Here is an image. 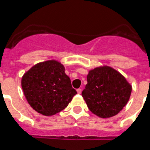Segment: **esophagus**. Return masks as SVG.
Returning <instances> with one entry per match:
<instances>
[{"mask_svg":"<svg viewBox=\"0 0 150 150\" xmlns=\"http://www.w3.org/2000/svg\"><path fill=\"white\" fill-rule=\"evenodd\" d=\"M81 91H82V90L81 89V88H79V89H77V92H78V93H81Z\"/></svg>","mask_w":150,"mask_h":150,"instance_id":"1","label":"esophagus"}]
</instances>
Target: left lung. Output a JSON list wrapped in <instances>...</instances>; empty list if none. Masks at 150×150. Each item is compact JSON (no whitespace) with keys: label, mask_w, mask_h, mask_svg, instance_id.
<instances>
[{"label":"left lung","mask_w":150,"mask_h":150,"mask_svg":"<svg viewBox=\"0 0 150 150\" xmlns=\"http://www.w3.org/2000/svg\"><path fill=\"white\" fill-rule=\"evenodd\" d=\"M87 81L81 95L90 111L100 118L117 115L129 100L131 85L112 68H95L89 71Z\"/></svg>","instance_id":"obj_1"}]
</instances>
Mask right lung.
<instances>
[{
	"mask_svg": "<svg viewBox=\"0 0 150 150\" xmlns=\"http://www.w3.org/2000/svg\"><path fill=\"white\" fill-rule=\"evenodd\" d=\"M22 88L30 106L46 116L63 110L77 93L64 66L56 60L31 68L22 78Z\"/></svg>",
	"mask_w": 150,
	"mask_h": 150,
	"instance_id": "obj_1",
	"label": "right lung"
}]
</instances>
